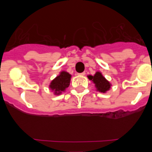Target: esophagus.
<instances>
[{"label":"esophagus","mask_w":152,"mask_h":152,"mask_svg":"<svg viewBox=\"0 0 152 152\" xmlns=\"http://www.w3.org/2000/svg\"><path fill=\"white\" fill-rule=\"evenodd\" d=\"M78 75H79V76H85V72H82V73H78Z\"/></svg>","instance_id":"esophagus-1"}]
</instances>
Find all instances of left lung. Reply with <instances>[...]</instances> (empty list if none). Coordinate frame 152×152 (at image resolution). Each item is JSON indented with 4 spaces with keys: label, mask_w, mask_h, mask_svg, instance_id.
Returning <instances> with one entry per match:
<instances>
[{
    "label": "left lung",
    "mask_w": 152,
    "mask_h": 152,
    "mask_svg": "<svg viewBox=\"0 0 152 152\" xmlns=\"http://www.w3.org/2000/svg\"><path fill=\"white\" fill-rule=\"evenodd\" d=\"M87 78L93 82L97 91L105 93L111 88V83L106 79V78L102 75L101 72H96V73L93 76L89 75V76H87Z\"/></svg>",
    "instance_id": "obj_1"
}]
</instances>
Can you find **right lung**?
<instances>
[{
	"label": "right lung",
	"mask_w": 152,
	"mask_h": 152,
	"mask_svg": "<svg viewBox=\"0 0 152 152\" xmlns=\"http://www.w3.org/2000/svg\"><path fill=\"white\" fill-rule=\"evenodd\" d=\"M70 79L71 75L67 71L62 70L55 79L50 82L49 89L53 92V94L56 96L62 94V92H65L70 85Z\"/></svg>",
	"instance_id": "obj_1"
}]
</instances>
